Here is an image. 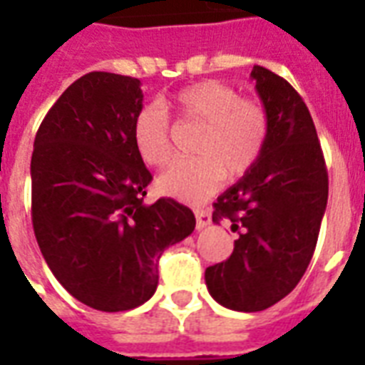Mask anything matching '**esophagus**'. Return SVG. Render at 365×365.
Segmentation results:
<instances>
[{
  "label": "esophagus",
  "mask_w": 365,
  "mask_h": 365,
  "mask_svg": "<svg viewBox=\"0 0 365 365\" xmlns=\"http://www.w3.org/2000/svg\"><path fill=\"white\" fill-rule=\"evenodd\" d=\"M195 217H197V229H205L212 223V214L208 210H195Z\"/></svg>",
  "instance_id": "obj_1"
}]
</instances>
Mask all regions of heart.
<instances>
[{
    "label": "heart",
    "instance_id": "obj_1",
    "mask_svg": "<svg viewBox=\"0 0 365 365\" xmlns=\"http://www.w3.org/2000/svg\"><path fill=\"white\" fill-rule=\"evenodd\" d=\"M178 119L200 125L193 159L180 160L157 178L163 195L200 202L216 193L223 178L239 180L259 160L269 138V115L259 100L240 98L227 83L206 79L178 91L168 102ZM140 159L160 168L172 159L170 123L159 104H145L132 121Z\"/></svg>",
    "mask_w": 365,
    "mask_h": 365
}]
</instances>
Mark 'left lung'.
<instances>
[{
	"label": "left lung",
	"mask_w": 365,
	"mask_h": 365,
	"mask_svg": "<svg viewBox=\"0 0 365 365\" xmlns=\"http://www.w3.org/2000/svg\"><path fill=\"white\" fill-rule=\"evenodd\" d=\"M269 115V138L248 174L214 202L212 222L239 233L229 259L206 269L210 295L231 311H265L297 286L317 248L328 170L297 91L271 70L250 73Z\"/></svg>",
	"instance_id": "left-lung-1"
}]
</instances>
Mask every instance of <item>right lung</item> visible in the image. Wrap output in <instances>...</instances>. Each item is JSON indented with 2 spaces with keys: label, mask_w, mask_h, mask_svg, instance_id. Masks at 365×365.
<instances>
[{
  "label": "right lung",
  "mask_w": 365,
  "mask_h": 365,
  "mask_svg": "<svg viewBox=\"0 0 365 365\" xmlns=\"http://www.w3.org/2000/svg\"><path fill=\"white\" fill-rule=\"evenodd\" d=\"M140 79L91 71L43 119L31 153V222L48 269L96 311H130L159 284V257L193 233L174 199L145 205L151 174L132 142Z\"/></svg>",
  "instance_id": "right-lung-1"
}]
</instances>
